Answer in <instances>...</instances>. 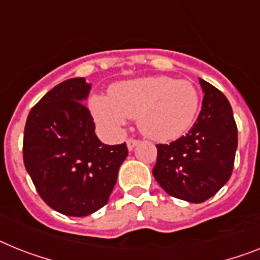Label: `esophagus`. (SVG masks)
<instances>
[{"mask_svg": "<svg viewBox=\"0 0 260 260\" xmlns=\"http://www.w3.org/2000/svg\"><path fill=\"white\" fill-rule=\"evenodd\" d=\"M139 143H140V141L136 140V139H128V140H126V147H128L129 150H132Z\"/></svg>", "mask_w": 260, "mask_h": 260, "instance_id": "1", "label": "esophagus"}]
</instances>
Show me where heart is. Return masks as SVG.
Masks as SVG:
<instances>
[{
  "mask_svg": "<svg viewBox=\"0 0 260 260\" xmlns=\"http://www.w3.org/2000/svg\"><path fill=\"white\" fill-rule=\"evenodd\" d=\"M200 96L193 83L168 76H147L113 84L108 98L89 100L93 119L104 131L116 134L126 117L137 119L145 136L157 141L174 140L193 124Z\"/></svg>",
  "mask_w": 260,
  "mask_h": 260,
  "instance_id": "heart-1",
  "label": "heart"
}]
</instances>
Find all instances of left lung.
Returning a JSON list of instances; mask_svg holds the SVG:
<instances>
[{
  "mask_svg": "<svg viewBox=\"0 0 260 260\" xmlns=\"http://www.w3.org/2000/svg\"><path fill=\"white\" fill-rule=\"evenodd\" d=\"M202 108L190 131L171 144H157L154 178L169 196L193 204L213 197L230 178L238 129L228 98L200 79Z\"/></svg>",
  "mask_w": 260,
  "mask_h": 260,
  "instance_id": "1",
  "label": "left lung"
}]
</instances>
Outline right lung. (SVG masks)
<instances>
[{
    "label": "right lung",
    "mask_w": 260,
    "mask_h": 260,
    "mask_svg": "<svg viewBox=\"0 0 260 260\" xmlns=\"http://www.w3.org/2000/svg\"><path fill=\"white\" fill-rule=\"evenodd\" d=\"M89 89L84 78L59 83L32 107L23 134V164L37 191L70 217L103 208L128 156L125 143L106 145L95 135L91 112L82 103Z\"/></svg>",
    "instance_id": "right-lung-1"
}]
</instances>
